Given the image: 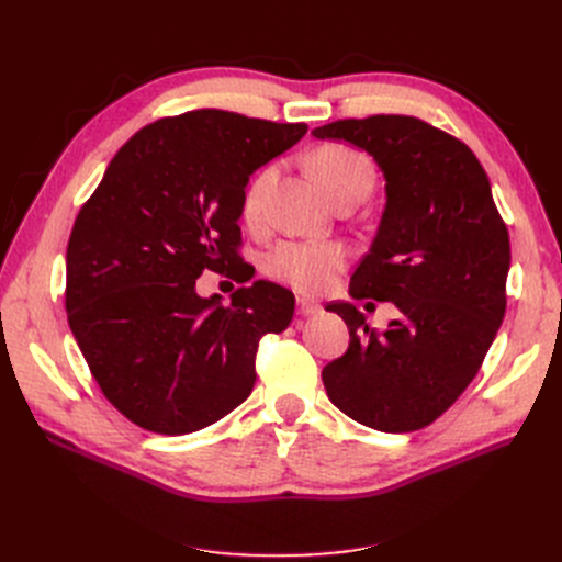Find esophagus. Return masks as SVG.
<instances>
[{"instance_id": "34e87169", "label": "esophagus", "mask_w": 562, "mask_h": 562, "mask_svg": "<svg viewBox=\"0 0 562 562\" xmlns=\"http://www.w3.org/2000/svg\"><path fill=\"white\" fill-rule=\"evenodd\" d=\"M321 312V304L310 297H297V314L300 316H314Z\"/></svg>"}]
</instances>
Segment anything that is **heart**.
<instances>
[{"label":"heart","instance_id":"1","mask_svg":"<svg viewBox=\"0 0 562 562\" xmlns=\"http://www.w3.org/2000/svg\"><path fill=\"white\" fill-rule=\"evenodd\" d=\"M312 168L330 196H335L339 192V187H345L353 178H372L368 159L345 145H323L312 157ZM271 180H274V168H265V171L255 176V180L248 184L244 199V211L248 217L258 215ZM345 262L347 250L339 244L283 241L267 255L265 269L269 277H274L283 283H291L302 293H316L333 281V277L345 267Z\"/></svg>","mask_w":562,"mask_h":562}]
</instances>
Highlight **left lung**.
Returning a JSON list of instances; mask_svg holds the SVG:
<instances>
[{
	"mask_svg": "<svg viewBox=\"0 0 562 562\" xmlns=\"http://www.w3.org/2000/svg\"><path fill=\"white\" fill-rule=\"evenodd\" d=\"M312 135L368 151L384 176V211L349 295L398 310L378 330L351 302L330 304L349 349L323 368V384L363 427L424 429L471 384L506 310L512 246L487 173L464 143L415 116L345 119Z\"/></svg>",
	"mask_w": 562,
	"mask_h": 562,
	"instance_id": "8db88e82",
	"label": "left lung"
}]
</instances>
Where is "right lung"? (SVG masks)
Instances as JSON below:
<instances>
[{
    "label": "right lung",
    "mask_w": 562,
    "mask_h": 562,
    "mask_svg": "<svg viewBox=\"0 0 562 562\" xmlns=\"http://www.w3.org/2000/svg\"><path fill=\"white\" fill-rule=\"evenodd\" d=\"M304 133L223 110L159 119L116 151L79 211L67 321L105 398L138 427L192 434L250 396L260 337L288 328L295 297L255 281L225 307L196 279L239 258L250 176Z\"/></svg>",
    "instance_id": "add662e5"
}]
</instances>
